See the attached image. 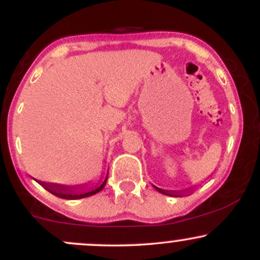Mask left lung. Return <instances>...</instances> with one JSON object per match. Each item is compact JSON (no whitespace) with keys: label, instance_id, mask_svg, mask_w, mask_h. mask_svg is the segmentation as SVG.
<instances>
[{"label":"left lung","instance_id":"8db88e82","mask_svg":"<svg viewBox=\"0 0 260 260\" xmlns=\"http://www.w3.org/2000/svg\"><path fill=\"white\" fill-rule=\"evenodd\" d=\"M157 190H159L160 193H164V194H166V196H171V197H177L178 194H182V193H180V192H166V190H162V189H159V188H156Z\"/></svg>","mask_w":260,"mask_h":260}]
</instances>
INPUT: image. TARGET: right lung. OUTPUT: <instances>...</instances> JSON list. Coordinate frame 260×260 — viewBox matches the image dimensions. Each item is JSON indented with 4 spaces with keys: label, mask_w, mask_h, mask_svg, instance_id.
<instances>
[{
    "label": "right lung",
    "mask_w": 260,
    "mask_h": 260,
    "mask_svg": "<svg viewBox=\"0 0 260 260\" xmlns=\"http://www.w3.org/2000/svg\"><path fill=\"white\" fill-rule=\"evenodd\" d=\"M39 183H40L45 189H47L50 193H52L53 196L58 197V198L80 199V198H85V197H90L92 194H95V193L100 192V190L104 188V186H105L106 180L104 181V183L101 184L100 187L95 188V189L92 188L91 190H84L80 187H64V186H59V184L44 183V182H39Z\"/></svg>",
    "instance_id": "obj_1"
}]
</instances>
